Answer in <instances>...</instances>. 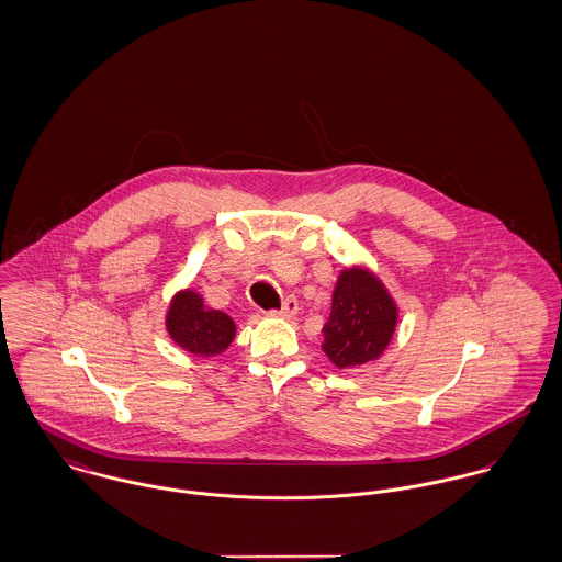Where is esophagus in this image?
Here are the masks:
<instances>
[{"mask_svg": "<svg viewBox=\"0 0 562 562\" xmlns=\"http://www.w3.org/2000/svg\"><path fill=\"white\" fill-rule=\"evenodd\" d=\"M297 310H300V305H297V300L295 297H286L282 305H280V310H271L269 314H278V316H282V318H291L293 314H297Z\"/></svg>", "mask_w": 562, "mask_h": 562, "instance_id": "obj_1", "label": "esophagus"}]
</instances>
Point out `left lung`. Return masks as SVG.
Wrapping results in <instances>:
<instances>
[{
    "label": "left lung",
    "instance_id": "8db88e82",
    "mask_svg": "<svg viewBox=\"0 0 562 562\" xmlns=\"http://www.w3.org/2000/svg\"><path fill=\"white\" fill-rule=\"evenodd\" d=\"M395 321L397 307L379 278L359 267L346 269L323 327V350L338 368L379 359L395 331Z\"/></svg>",
    "mask_w": 562,
    "mask_h": 562
}]
</instances>
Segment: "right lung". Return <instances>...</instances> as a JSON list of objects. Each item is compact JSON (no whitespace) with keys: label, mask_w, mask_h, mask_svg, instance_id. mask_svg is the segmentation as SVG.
Returning a JSON list of instances; mask_svg holds the SVG:
<instances>
[{"label":"right lung","mask_w":562,"mask_h":562,"mask_svg":"<svg viewBox=\"0 0 562 562\" xmlns=\"http://www.w3.org/2000/svg\"><path fill=\"white\" fill-rule=\"evenodd\" d=\"M169 336L196 357H214L235 338V323L228 314L210 310L194 291L177 293L167 314Z\"/></svg>","instance_id":"1"}]
</instances>
